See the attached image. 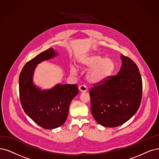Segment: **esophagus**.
I'll return each mask as SVG.
<instances>
[{
    "mask_svg": "<svg viewBox=\"0 0 159 159\" xmlns=\"http://www.w3.org/2000/svg\"><path fill=\"white\" fill-rule=\"evenodd\" d=\"M79 89L82 92H86L88 90L87 87L85 85H80V86H79Z\"/></svg>",
    "mask_w": 159,
    "mask_h": 159,
    "instance_id": "obj_1",
    "label": "esophagus"
}]
</instances>
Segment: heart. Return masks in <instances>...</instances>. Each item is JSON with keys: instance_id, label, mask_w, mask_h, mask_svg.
<instances>
[{"instance_id": "b5f03b06", "label": "heart", "mask_w": 159, "mask_h": 159, "mask_svg": "<svg viewBox=\"0 0 159 159\" xmlns=\"http://www.w3.org/2000/svg\"><path fill=\"white\" fill-rule=\"evenodd\" d=\"M79 66L82 69H90L87 75L89 80L93 83H99L107 79L115 68V62L109 57L103 58L97 54L83 56L79 58ZM77 69L72 66L70 72L76 74Z\"/></svg>"}]
</instances>
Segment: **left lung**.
<instances>
[{
    "label": "left lung",
    "instance_id": "left-lung-1",
    "mask_svg": "<svg viewBox=\"0 0 159 159\" xmlns=\"http://www.w3.org/2000/svg\"><path fill=\"white\" fill-rule=\"evenodd\" d=\"M122 66L118 74L90 90V110L98 124L113 128L130 119L142 101V80L136 64L120 56Z\"/></svg>",
    "mask_w": 159,
    "mask_h": 159
}]
</instances>
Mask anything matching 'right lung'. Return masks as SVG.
<instances>
[{
	"label": "right lung",
	"instance_id": "add662e5",
	"mask_svg": "<svg viewBox=\"0 0 159 159\" xmlns=\"http://www.w3.org/2000/svg\"><path fill=\"white\" fill-rule=\"evenodd\" d=\"M57 54L52 48L41 52L25 65L19 77L21 106L33 121L44 129H54L64 124L69 105L79 93L76 84H57L52 89L41 90L34 84L33 75L37 65Z\"/></svg>",
	"mask_w": 159,
	"mask_h": 159
}]
</instances>
